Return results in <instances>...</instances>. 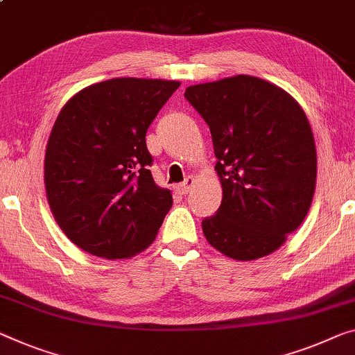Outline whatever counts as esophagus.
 Masks as SVG:
<instances>
[{
    "label": "esophagus",
    "mask_w": 355,
    "mask_h": 355,
    "mask_svg": "<svg viewBox=\"0 0 355 355\" xmlns=\"http://www.w3.org/2000/svg\"><path fill=\"white\" fill-rule=\"evenodd\" d=\"M193 184H195V179H193V178H187L182 184L178 185V190H179V192H181V193L185 195V193H189L190 190H192Z\"/></svg>",
    "instance_id": "34e87169"
}]
</instances>
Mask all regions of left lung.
<instances>
[{"label": "left lung", "mask_w": 355, "mask_h": 355, "mask_svg": "<svg viewBox=\"0 0 355 355\" xmlns=\"http://www.w3.org/2000/svg\"><path fill=\"white\" fill-rule=\"evenodd\" d=\"M208 123L223 196L201 222L212 248L234 260L275 252L306 217L318 157L306 114L279 87L234 76L185 89Z\"/></svg>", "instance_id": "left-lung-1"}]
</instances>
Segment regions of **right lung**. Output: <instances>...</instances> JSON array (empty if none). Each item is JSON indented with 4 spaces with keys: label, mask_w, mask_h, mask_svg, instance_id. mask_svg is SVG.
I'll return each instance as SVG.
<instances>
[{
    "label": "right lung",
    "mask_w": 355,
    "mask_h": 355,
    "mask_svg": "<svg viewBox=\"0 0 355 355\" xmlns=\"http://www.w3.org/2000/svg\"><path fill=\"white\" fill-rule=\"evenodd\" d=\"M179 85L109 79L60 111L46 149V192L60 228L85 252L128 259L154 241L173 196L154 182L146 133Z\"/></svg>",
    "instance_id": "obj_1"
}]
</instances>
